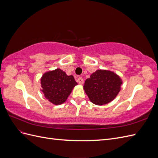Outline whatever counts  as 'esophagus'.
<instances>
[{"label":"esophagus","mask_w":158,"mask_h":158,"mask_svg":"<svg viewBox=\"0 0 158 158\" xmlns=\"http://www.w3.org/2000/svg\"><path fill=\"white\" fill-rule=\"evenodd\" d=\"M78 82L79 84L82 85L84 84V80H83V78L82 77H79L78 78Z\"/></svg>","instance_id":"34e87169"}]
</instances>
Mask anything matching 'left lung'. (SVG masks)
Wrapping results in <instances>:
<instances>
[{"instance_id":"left-lung-1","label":"left lung","mask_w":158,"mask_h":158,"mask_svg":"<svg viewBox=\"0 0 158 158\" xmlns=\"http://www.w3.org/2000/svg\"><path fill=\"white\" fill-rule=\"evenodd\" d=\"M122 84L121 78L113 72L98 70L85 80L84 89L91 102L103 106L117 97Z\"/></svg>"}]
</instances>
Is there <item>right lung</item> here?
I'll return each mask as SVG.
<instances>
[{
    "label": "right lung",
    "instance_id": "add662e5",
    "mask_svg": "<svg viewBox=\"0 0 158 158\" xmlns=\"http://www.w3.org/2000/svg\"><path fill=\"white\" fill-rule=\"evenodd\" d=\"M77 84L73 75H66L60 69L47 72L41 78V92L54 105L64 103Z\"/></svg>",
    "mask_w": 158,
    "mask_h": 158
}]
</instances>
